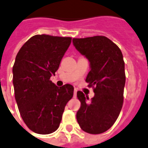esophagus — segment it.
<instances>
[{
  "label": "esophagus",
  "instance_id": "obj_1",
  "mask_svg": "<svg viewBox=\"0 0 148 148\" xmlns=\"http://www.w3.org/2000/svg\"><path fill=\"white\" fill-rule=\"evenodd\" d=\"M76 96H77V90H76V89H74V98H76Z\"/></svg>",
  "mask_w": 148,
  "mask_h": 148
}]
</instances>
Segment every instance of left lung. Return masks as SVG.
<instances>
[{
    "instance_id": "8db88e82",
    "label": "left lung",
    "mask_w": 148,
    "mask_h": 148,
    "mask_svg": "<svg viewBox=\"0 0 148 148\" xmlns=\"http://www.w3.org/2000/svg\"><path fill=\"white\" fill-rule=\"evenodd\" d=\"M72 41L89 62L90 71L85 82L96 86L91 100L82 92H77L81 102L77 121L83 131L99 134L113 125L122 108L125 84L123 56L119 47L104 36L73 38Z\"/></svg>"
}]
</instances>
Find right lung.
<instances>
[{
  "label": "right lung",
  "instance_id": "obj_1",
  "mask_svg": "<svg viewBox=\"0 0 148 148\" xmlns=\"http://www.w3.org/2000/svg\"><path fill=\"white\" fill-rule=\"evenodd\" d=\"M71 38L35 35L24 44L12 68L15 98L22 119L29 130L49 134L60 126L74 87H58L50 81L70 46Z\"/></svg>",
  "mask_w": 148,
  "mask_h": 148
}]
</instances>
